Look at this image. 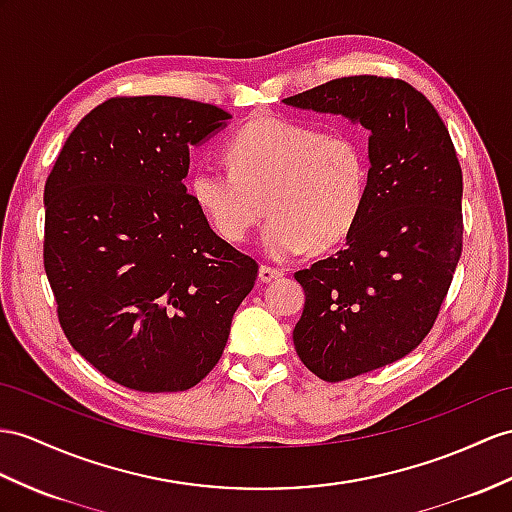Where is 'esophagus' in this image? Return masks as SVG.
I'll return each mask as SVG.
<instances>
[{
  "label": "esophagus",
  "mask_w": 512,
  "mask_h": 512,
  "mask_svg": "<svg viewBox=\"0 0 512 512\" xmlns=\"http://www.w3.org/2000/svg\"><path fill=\"white\" fill-rule=\"evenodd\" d=\"M282 276V271L280 269H273V267H269V265H260V269H258V280L263 282V284H267V282H271V280H276V278H280Z\"/></svg>",
  "instance_id": "34e87169"
}]
</instances>
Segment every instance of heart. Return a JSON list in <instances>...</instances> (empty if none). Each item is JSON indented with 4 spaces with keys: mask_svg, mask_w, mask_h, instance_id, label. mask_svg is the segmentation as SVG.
Wrapping results in <instances>:
<instances>
[{
    "mask_svg": "<svg viewBox=\"0 0 512 512\" xmlns=\"http://www.w3.org/2000/svg\"><path fill=\"white\" fill-rule=\"evenodd\" d=\"M226 160L230 171L210 162L191 171V199L232 243L247 239L267 206L271 217L260 245L273 260L341 243L363 210L367 158L352 136L260 117L228 141Z\"/></svg>",
    "mask_w": 512,
    "mask_h": 512,
    "instance_id": "b5f03b06",
    "label": "heart"
}]
</instances>
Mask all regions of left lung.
I'll list each match as a JSON object with an SVG mask.
<instances>
[{"mask_svg":"<svg viewBox=\"0 0 512 512\" xmlns=\"http://www.w3.org/2000/svg\"><path fill=\"white\" fill-rule=\"evenodd\" d=\"M282 102L369 130L367 195L345 247L295 273L297 356L341 382L426 339L463 252V171L439 112L404 80L339 78Z\"/></svg>","mask_w":512,"mask_h":512,"instance_id":"1","label":"left lung"}]
</instances>
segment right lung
Wrapping results in <instances>:
<instances>
[{
  "label": "right lung",
  "mask_w": 512,
  "mask_h": 512,
  "mask_svg": "<svg viewBox=\"0 0 512 512\" xmlns=\"http://www.w3.org/2000/svg\"><path fill=\"white\" fill-rule=\"evenodd\" d=\"M232 117L182 97L86 115L45 184V273L69 343L106 378L186 391L217 365L258 265L213 232L184 178Z\"/></svg>",
  "instance_id": "obj_1"
}]
</instances>
